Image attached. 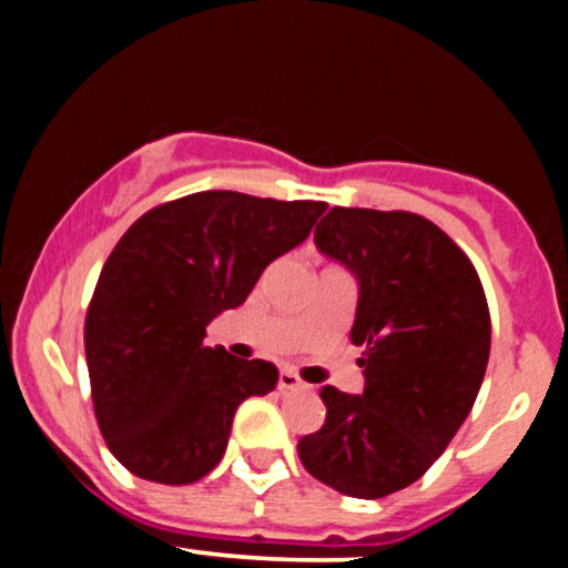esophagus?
<instances>
[{"label": "esophagus", "instance_id": "1", "mask_svg": "<svg viewBox=\"0 0 568 568\" xmlns=\"http://www.w3.org/2000/svg\"><path fill=\"white\" fill-rule=\"evenodd\" d=\"M277 387L280 389H306V384L298 379L296 371L283 368V371H280V376H277Z\"/></svg>", "mask_w": 568, "mask_h": 568}]
</instances>
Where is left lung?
<instances>
[{
	"instance_id": "1",
	"label": "left lung",
	"mask_w": 568,
	"mask_h": 568,
	"mask_svg": "<svg viewBox=\"0 0 568 568\" xmlns=\"http://www.w3.org/2000/svg\"><path fill=\"white\" fill-rule=\"evenodd\" d=\"M315 245L361 285L349 338L366 389H321L325 422L298 459L347 497L382 499L419 480L470 414L491 349L486 293L467 253L419 213L331 207Z\"/></svg>"
}]
</instances>
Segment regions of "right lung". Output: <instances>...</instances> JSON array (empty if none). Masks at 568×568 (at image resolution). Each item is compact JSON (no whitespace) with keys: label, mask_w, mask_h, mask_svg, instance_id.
Returning <instances> with one entry per match:
<instances>
[{"label":"right lung","mask_w":568,"mask_h":568,"mask_svg":"<svg viewBox=\"0 0 568 568\" xmlns=\"http://www.w3.org/2000/svg\"><path fill=\"white\" fill-rule=\"evenodd\" d=\"M323 211L219 189L162 202L122 234L84 317L95 419L122 467L184 486L219 465L234 410L272 393L277 368L205 347V325L243 304Z\"/></svg>","instance_id":"obj_1"}]
</instances>
